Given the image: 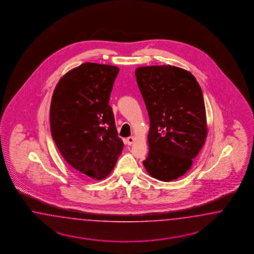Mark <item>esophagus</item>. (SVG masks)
Wrapping results in <instances>:
<instances>
[{
    "label": "esophagus",
    "instance_id": "obj_1",
    "mask_svg": "<svg viewBox=\"0 0 254 254\" xmlns=\"http://www.w3.org/2000/svg\"><path fill=\"white\" fill-rule=\"evenodd\" d=\"M134 141H135V138L134 137H128V138H127V142L128 145H131Z\"/></svg>",
    "mask_w": 254,
    "mask_h": 254
}]
</instances>
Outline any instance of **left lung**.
I'll return each mask as SVG.
<instances>
[{"mask_svg":"<svg viewBox=\"0 0 254 254\" xmlns=\"http://www.w3.org/2000/svg\"><path fill=\"white\" fill-rule=\"evenodd\" d=\"M139 91L150 118L149 153L143 161L151 177L170 182L191 169L208 135L206 108L195 77L171 65L138 67Z\"/></svg>","mask_w":254,"mask_h":254,"instance_id":"left-lung-1","label":"left lung"}]
</instances>
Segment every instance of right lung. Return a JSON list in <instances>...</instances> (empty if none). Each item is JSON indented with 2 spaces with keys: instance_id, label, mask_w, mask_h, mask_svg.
<instances>
[{
  "instance_id": "add662e5",
  "label": "right lung",
  "mask_w": 254,
  "mask_h": 254,
  "mask_svg": "<svg viewBox=\"0 0 254 254\" xmlns=\"http://www.w3.org/2000/svg\"><path fill=\"white\" fill-rule=\"evenodd\" d=\"M118 72L116 66L85 62L65 73L55 87L51 135L80 176L98 181L107 177L123 151L109 105Z\"/></svg>"
}]
</instances>
